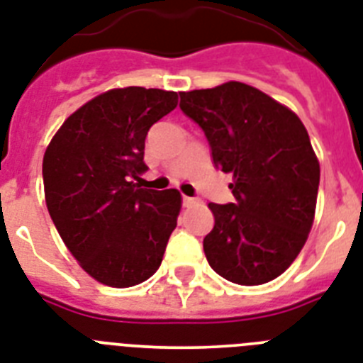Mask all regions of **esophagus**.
I'll return each instance as SVG.
<instances>
[{
    "label": "esophagus",
    "instance_id": "1",
    "mask_svg": "<svg viewBox=\"0 0 363 363\" xmlns=\"http://www.w3.org/2000/svg\"><path fill=\"white\" fill-rule=\"evenodd\" d=\"M182 202H184L185 208H191V206H194V203H196V199H193V196H184V199H182Z\"/></svg>",
    "mask_w": 363,
    "mask_h": 363
}]
</instances>
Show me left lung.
<instances>
[{"instance_id":"8db88e82","label":"left lung","mask_w":363,"mask_h":363,"mask_svg":"<svg viewBox=\"0 0 363 363\" xmlns=\"http://www.w3.org/2000/svg\"><path fill=\"white\" fill-rule=\"evenodd\" d=\"M179 98V109L202 128L215 167L233 174L235 200L209 203V265L239 286L271 282L295 262L315 215L321 170L306 128L286 106L239 81Z\"/></svg>"}]
</instances>
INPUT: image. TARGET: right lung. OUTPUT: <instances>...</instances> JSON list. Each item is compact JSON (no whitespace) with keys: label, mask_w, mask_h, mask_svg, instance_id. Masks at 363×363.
Instances as JSON below:
<instances>
[{"label":"right lung","mask_w":363,"mask_h":363,"mask_svg":"<svg viewBox=\"0 0 363 363\" xmlns=\"http://www.w3.org/2000/svg\"><path fill=\"white\" fill-rule=\"evenodd\" d=\"M178 94L128 86L96 96L59 128L42 161L46 206L79 265L111 287L148 280L178 224L176 189H140L148 130Z\"/></svg>","instance_id":"1"}]
</instances>
